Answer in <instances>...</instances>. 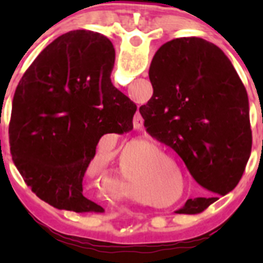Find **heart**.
Listing matches in <instances>:
<instances>
[{
  "instance_id": "1",
  "label": "heart",
  "mask_w": 263,
  "mask_h": 263,
  "mask_svg": "<svg viewBox=\"0 0 263 263\" xmlns=\"http://www.w3.org/2000/svg\"><path fill=\"white\" fill-rule=\"evenodd\" d=\"M160 153H162V150H160L157 143L145 141V139L133 141L129 145L125 146L120 158V171H118L122 183H132V180L134 179L133 166H132L133 159L142 158L146 162L143 173L147 174L154 168L155 162H157ZM158 185H162V191L167 192L170 195L178 188V180H176L175 176H171V178L167 179V182H162Z\"/></svg>"
}]
</instances>
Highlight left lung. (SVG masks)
Wrapping results in <instances>:
<instances>
[{
  "label": "left lung",
  "mask_w": 263,
  "mask_h": 263,
  "mask_svg": "<svg viewBox=\"0 0 263 263\" xmlns=\"http://www.w3.org/2000/svg\"><path fill=\"white\" fill-rule=\"evenodd\" d=\"M154 93L139 108L147 133L174 148L208 196L188 199L196 215L231 192L252 152L248 93L231 60L197 36L166 42L148 69Z\"/></svg>",
  "instance_id": "8db88e82"
}]
</instances>
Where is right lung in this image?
Here are the masks:
<instances>
[{
  "label": "right lung",
  "instance_id": "add662e5",
  "mask_svg": "<svg viewBox=\"0 0 263 263\" xmlns=\"http://www.w3.org/2000/svg\"><path fill=\"white\" fill-rule=\"evenodd\" d=\"M115 47L106 36L73 30L26 69L9 124L14 164L42 200L89 212L83 178L104 134L133 129L136 104L111 84Z\"/></svg>",
  "mask_w": 263,
  "mask_h": 263
}]
</instances>
